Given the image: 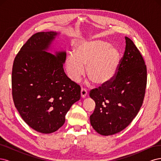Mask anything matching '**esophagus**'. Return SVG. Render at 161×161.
Returning a JSON list of instances; mask_svg holds the SVG:
<instances>
[{"label": "esophagus", "mask_w": 161, "mask_h": 161, "mask_svg": "<svg viewBox=\"0 0 161 161\" xmlns=\"http://www.w3.org/2000/svg\"><path fill=\"white\" fill-rule=\"evenodd\" d=\"M80 95L82 98H85V97L87 95V91L85 89L82 88L81 91H80Z\"/></svg>", "instance_id": "obj_1"}]
</instances>
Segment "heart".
Segmentation results:
<instances>
[{"instance_id": "obj_1", "label": "heart", "mask_w": 161, "mask_h": 161, "mask_svg": "<svg viewBox=\"0 0 161 161\" xmlns=\"http://www.w3.org/2000/svg\"><path fill=\"white\" fill-rule=\"evenodd\" d=\"M119 64V53L109 43L100 40L82 42L76 46L75 54L67 56V75L78 82L85 73L97 86L108 84L114 79Z\"/></svg>"}]
</instances>
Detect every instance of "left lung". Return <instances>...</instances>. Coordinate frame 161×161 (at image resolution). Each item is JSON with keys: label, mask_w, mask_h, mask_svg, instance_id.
I'll return each instance as SVG.
<instances>
[{"label": "left lung", "mask_w": 161, "mask_h": 161, "mask_svg": "<svg viewBox=\"0 0 161 161\" xmlns=\"http://www.w3.org/2000/svg\"><path fill=\"white\" fill-rule=\"evenodd\" d=\"M125 39V52L114 78L89 93L95 102L91 124L103 136L117 134L128 126L138 114L145 95L147 65L134 42L128 37Z\"/></svg>", "instance_id": "obj_1"}]
</instances>
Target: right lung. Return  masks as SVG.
Masks as SVG:
<instances>
[{
	"label": "right lung",
	"instance_id": "add662e5",
	"mask_svg": "<svg viewBox=\"0 0 161 161\" xmlns=\"http://www.w3.org/2000/svg\"><path fill=\"white\" fill-rule=\"evenodd\" d=\"M56 32L33 35L14 58L12 70L14 104L22 119L39 132H54L65 115L80 98V86L63 69L65 52H47Z\"/></svg>",
	"mask_w": 161,
	"mask_h": 161
}]
</instances>
